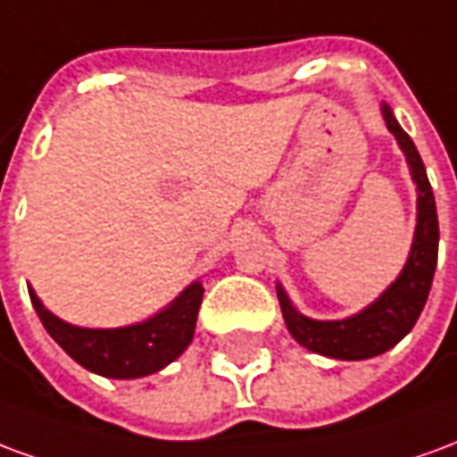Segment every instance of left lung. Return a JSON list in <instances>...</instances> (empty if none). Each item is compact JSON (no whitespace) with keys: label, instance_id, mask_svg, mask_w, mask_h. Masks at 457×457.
Segmentation results:
<instances>
[{"label":"left lung","instance_id":"8db88e82","mask_svg":"<svg viewBox=\"0 0 457 457\" xmlns=\"http://www.w3.org/2000/svg\"><path fill=\"white\" fill-rule=\"evenodd\" d=\"M382 117L386 129L392 131L399 149L403 151L411 180L416 183V229L402 274L370 306L340 320H316L303 316L291 303L284 287L277 284V296L288 333L306 350L333 360H370L392 350L403 336H409L426 306L438 262V215L426 166L411 137L402 129L386 103H382Z\"/></svg>","mask_w":457,"mask_h":457}]
</instances>
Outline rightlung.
<instances>
[{"label":"right lung","instance_id":"1","mask_svg":"<svg viewBox=\"0 0 457 457\" xmlns=\"http://www.w3.org/2000/svg\"><path fill=\"white\" fill-rule=\"evenodd\" d=\"M203 294L205 288L198 278L163 311L141 323L124 328H80L54 316L36 296L34 288H29L31 303L48 336L85 370L110 379L149 377L180 357L195 333Z\"/></svg>","mask_w":457,"mask_h":457}]
</instances>
